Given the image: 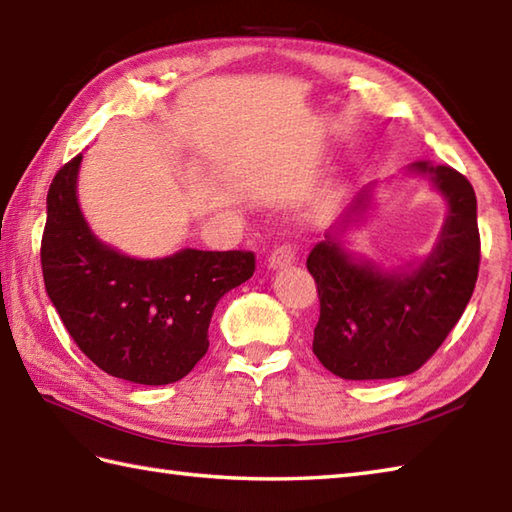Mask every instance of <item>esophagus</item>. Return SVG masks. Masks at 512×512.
Returning <instances> with one entry per match:
<instances>
[{"instance_id": "obj_1", "label": "esophagus", "mask_w": 512, "mask_h": 512, "mask_svg": "<svg viewBox=\"0 0 512 512\" xmlns=\"http://www.w3.org/2000/svg\"><path fill=\"white\" fill-rule=\"evenodd\" d=\"M299 259V250L295 244H281L268 255V268L284 270L290 268Z\"/></svg>"}]
</instances>
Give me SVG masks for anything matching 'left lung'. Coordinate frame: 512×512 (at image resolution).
<instances>
[{
	"label": "left lung",
	"mask_w": 512,
	"mask_h": 512,
	"mask_svg": "<svg viewBox=\"0 0 512 512\" xmlns=\"http://www.w3.org/2000/svg\"><path fill=\"white\" fill-rule=\"evenodd\" d=\"M429 176L449 215L429 257L407 270H380L347 255L336 239L369 206L367 187L308 255L321 314L312 352L345 380H383L416 372L460 321L480 270L477 200L471 182L447 165L413 162Z\"/></svg>",
	"instance_id": "8db88e82"
}]
</instances>
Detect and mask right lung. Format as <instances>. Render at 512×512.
<instances>
[{"label": "right lung", "mask_w": 512, "mask_h": 512, "mask_svg": "<svg viewBox=\"0 0 512 512\" xmlns=\"http://www.w3.org/2000/svg\"><path fill=\"white\" fill-rule=\"evenodd\" d=\"M83 154L57 171L41 237L43 284L79 350L110 376L169 385L209 350L213 310L255 273V253L184 248L134 259L96 237L76 198Z\"/></svg>", "instance_id": "right-lung-1"}]
</instances>
